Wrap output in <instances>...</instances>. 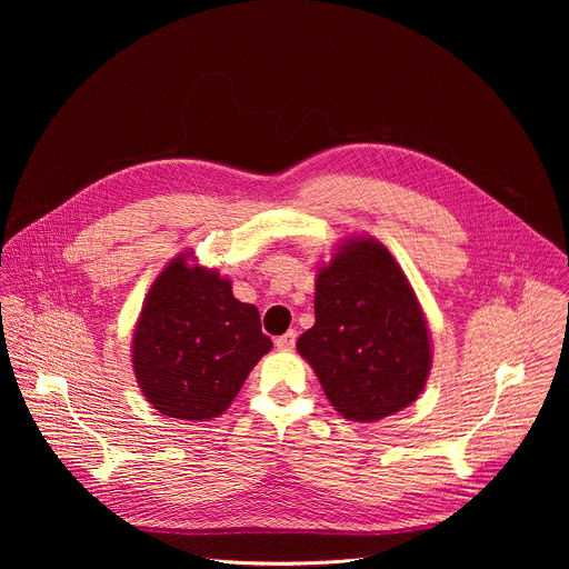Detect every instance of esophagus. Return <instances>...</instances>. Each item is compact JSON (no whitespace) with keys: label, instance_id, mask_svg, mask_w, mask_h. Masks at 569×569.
Instances as JSON below:
<instances>
[{"label":"esophagus","instance_id":"obj_1","mask_svg":"<svg viewBox=\"0 0 569 569\" xmlns=\"http://www.w3.org/2000/svg\"><path fill=\"white\" fill-rule=\"evenodd\" d=\"M295 342H297V331H288V333H283V336H279V338L274 340L277 349H283V351L292 349V347H295Z\"/></svg>","mask_w":569,"mask_h":569}]
</instances>
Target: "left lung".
I'll list each match as a JSON object with an SVG mask.
<instances>
[{
	"label": "left lung",
	"mask_w": 569,
	"mask_h": 569,
	"mask_svg": "<svg viewBox=\"0 0 569 569\" xmlns=\"http://www.w3.org/2000/svg\"><path fill=\"white\" fill-rule=\"evenodd\" d=\"M297 351L349 421H378L419 398L432 362L428 323L380 242L351 240L319 270L315 327Z\"/></svg>",
	"instance_id": "left-lung-1"
}]
</instances>
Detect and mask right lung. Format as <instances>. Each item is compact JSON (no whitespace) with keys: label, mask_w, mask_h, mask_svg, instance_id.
Returning <instances> with one entry per match:
<instances>
[{"label":"right lung","mask_w":569,"mask_h":569,"mask_svg":"<svg viewBox=\"0 0 569 569\" xmlns=\"http://www.w3.org/2000/svg\"><path fill=\"white\" fill-rule=\"evenodd\" d=\"M178 257L152 283L132 342L137 382L171 419L222 415L252 367L272 349L257 306L231 295L213 270Z\"/></svg>","instance_id":"1"}]
</instances>
